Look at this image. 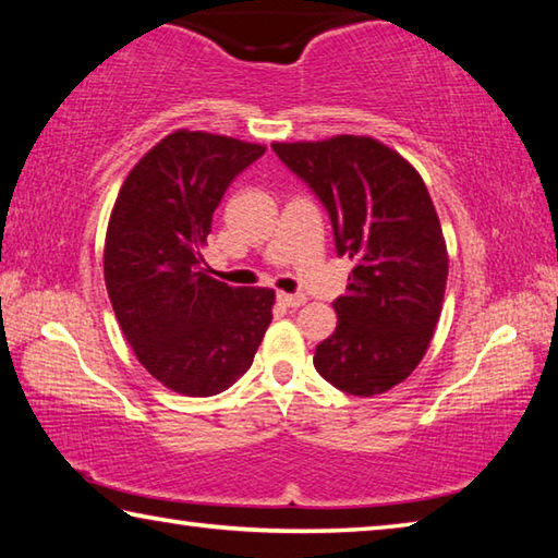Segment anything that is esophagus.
I'll return each instance as SVG.
<instances>
[{
	"instance_id": "obj_1",
	"label": "esophagus",
	"mask_w": 558,
	"mask_h": 558,
	"mask_svg": "<svg viewBox=\"0 0 558 558\" xmlns=\"http://www.w3.org/2000/svg\"><path fill=\"white\" fill-rule=\"evenodd\" d=\"M278 302L286 307H300L305 302V295H300V292H295V295L292 292H278Z\"/></svg>"
}]
</instances>
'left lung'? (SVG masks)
<instances>
[{
	"label": "left lung",
	"mask_w": 558,
	"mask_h": 558,
	"mask_svg": "<svg viewBox=\"0 0 558 558\" xmlns=\"http://www.w3.org/2000/svg\"><path fill=\"white\" fill-rule=\"evenodd\" d=\"M272 153L327 209L337 256L354 260L315 369L344 393L389 391L426 354L446 292L448 253L428 189L372 137L276 143Z\"/></svg>",
	"instance_id": "1"
}]
</instances>
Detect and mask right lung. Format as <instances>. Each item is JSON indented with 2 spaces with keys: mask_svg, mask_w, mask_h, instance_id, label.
<instances>
[{
  "mask_svg": "<svg viewBox=\"0 0 558 558\" xmlns=\"http://www.w3.org/2000/svg\"><path fill=\"white\" fill-rule=\"evenodd\" d=\"M266 147L177 130L122 184L106 235V288L140 364L167 389L214 396L248 372L276 292L206 276L216 206Z\"/></svg>",
  "mask_w": 558,
  "mask_h": 558,
  "instance_id": "add662e5",
  "label": "right lung"
}]
</instances>
